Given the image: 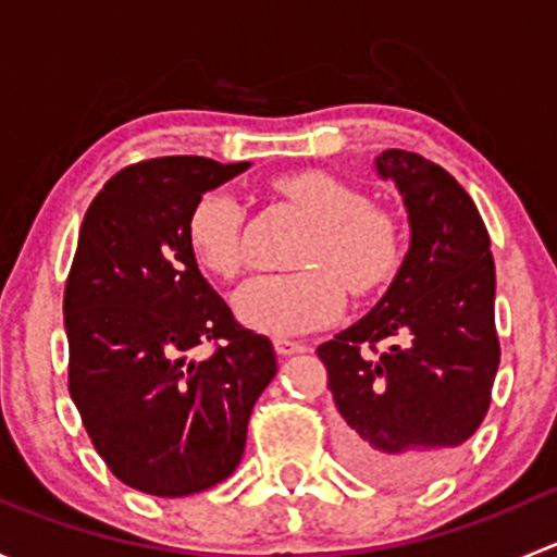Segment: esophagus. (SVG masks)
Here are the masks:
<instances>
[{"mask_svg": "<svg viewBox=\"0 0 557 557\" xmlns=\"http://www.w3.org/2000/svg\"><path fill=\"white\" fill-rule=\"evenodd\" d=\"M274 350H277V356L288 358V356H296V352H305L307 345H301V342H290V339H274Z\"/></svg>", "mask_w": 557, "mask_h": 557, "instance_id": "1", "label": "esophagus"}]
</instances>
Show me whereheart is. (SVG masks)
<instances>
[{"label":"heart","instance_id":"b5f03b06","mask_svg":"<svg viewBox=\"0 0 557 557\" xmlns=\"http://www.w3.org/2000/svg\"><path fill=\"white\" fill-rule=\"evenodd\" d=\"M272 188L307 221L296 274L256 277L234 299V312L247 329L269 336H294L323 329L339 318L345 287L352 299L380 294L404 261V237L396 218L369 205L367 194L329 172L280 174ZM243 207L228 190H207L185 218V243L199 267L218 280L239 277Z\"/></svg>","mask_w":557,"mask_h":557}]
</instances>
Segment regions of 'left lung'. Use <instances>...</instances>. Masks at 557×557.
Returning <instances> with one entry per match:
<instances>
[{"label":"left lung","mask_w":557,"mask_h":557,"mask_svg":"<svg viewBox=\"0 0 557 557\" xmlns=\"http://www.w3.org/2000/svg\"><path fill=\"white\" fill-rule=\"evenodd\" d=\"M377 172L409 212V252L377 307L318 347L342 414V460L391 487L453 469L491 407L502 347L496 267L480 210L434 161L385 150Z\"/></svg>","instance_id":"left-lung-1"}]
</instances>
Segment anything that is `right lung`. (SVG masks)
Segmentation results:
<instances>
[{
	"label": "right lung",
	"mask_w": 557,
	"mask_h": 557,
	"mask_svg": "<svg viewBox=\"0 0 557 557\" xmlns=\"http://www.w3.org/2000/svg\"><path fill=\"white\" fill-rule=\"evenodd\" d=\"M247 166L139 161L112 174L83 218L64 288L70 396L107 469L150 496L226 480L277 374L272 342L237 323L185 243L194 201ZM207 341L213 356L190 362Z\"/></svg>",
	"instance_id": "obj_1"
}]
</instances>
